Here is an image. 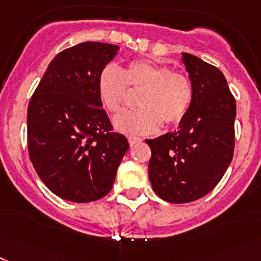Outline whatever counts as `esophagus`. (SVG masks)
Listing matches in <instances>:
<instances>
[{
	"mask_svg": "<svg viewBox=\"0 0 261 261\" xmlns=\"http://www.w3.org/2000/svg\"><path fill=\"white\" fill-rule=\"evenodd\" d=\"M139 142H142L141 138H138V137H128V143H130V146H134V144L139 143Z\"/></svg>",
	"mask_w": 261,
	"mask_h": 261,
	"instance_id": "34e87169",
	"label": "esophagus"
}]
</instances>
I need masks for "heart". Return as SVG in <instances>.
Instances as JSON below:
<instances>
[{
    "label": "heart",
    "mask_w": 261,
    "mask_h": 261,
    "mask_svg": "<svg viewBox=\"0 0 261 261\" xmlns=\"http://www.w3.org/2000/svg\"><path fill=\"white\" fill-rule=\"evenodd\" d=\"M128 86L142 91L139 109L114 118V126L130 135L156 133L162 126L176 124L187 115L194 98V86L186 74L148 61H134L124 70L110 63L98 75V94L106 109L118 111L128 100Z\"/></svg>",
    "instance_id": "b5f03b06"
}]
</instances>
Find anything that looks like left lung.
<instances>
[{"label": "left lung", "instance_id": "8db88e82", "mask_svg": "<svg viewBox=\"0 0 261 261\" xmlns=\"http://www.w3.org/2000/svg\"><path fill=\"white\" fill-rule=\"evenodd\" d=\"M194 98L178 130L146 139L151 148L148 178L170 203H190L212 191L233 156L236 102L218 67L181 53Z\"/></svg>", "mask_w": 261, "mask_h": 261}]
</instances>
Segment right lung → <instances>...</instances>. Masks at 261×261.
Masks as SVG:
<instances>
[{"instance_id": "1", "label": "right lung", "mask_w": 261, "mask_h": 261, "mask_svg": "<svg viewBox=\"0 0 261 261\" xmlns=\"http://www.w3.org/2000/svg\"><path fill=\"white\" fill-rule=\"evenodd\" d=\"M119 51L87 42L54 57L28 107V147L37 174L53 194L87 203L113 188L130 144L113 133L98 94V75Z\"/></svg>"}]
</instances>
